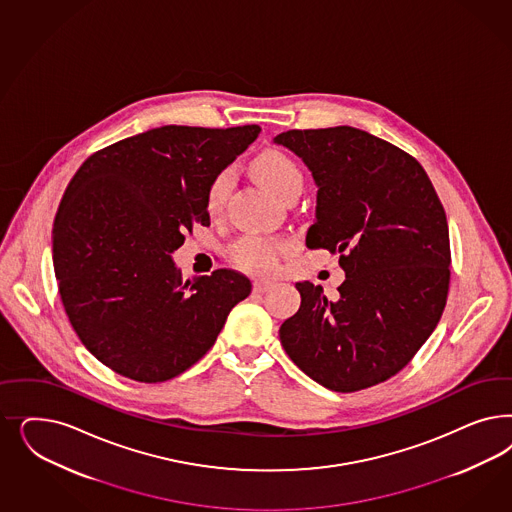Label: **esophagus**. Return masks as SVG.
I'll return each instance as SVG.
<instances>
[{
  "mask_svg": "<svg viewBox=\"0 0 512 512\" xmlns=\"http://www.w3.org/2000/svg\"><path fill=\"white\" fill-rule=\"evenodd\" d=\"M273 284H275V282L267 281V279H256L254 284H252V288H254V292H260V294H262L265 290H269Z\"/></svg>",
  "mask_w": 512,
  "mask_h": 512,
  "instance_id": "esophagus-1",
  "label": "esophagus"
}]
</instances>
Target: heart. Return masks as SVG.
I'll return each mask as SVG.
<instances>
[{"instance_id": "b5f03b06", "label": "heart", "mask_w": 512, "mask_h": 512, "mask_svg": "<svg viewBox=\"0 0 512 512\" xmlns=\"http://www.w3.org/2000/svg\"><path fill=\"white\" fill-rule=\"evenodd\" d=\"M254 171L265 188L277 198H281L282 192L288 190L292 184L303 182V175L296 162L282 154L281 150H264L254 162ZM231 184L233 169L228 167L209 186L207 207L211 211H218L222 207V203L230 194ZM279 252L281 245L265 235H247L241 241H237L231 250L235 264L250 271H271L277 264Z\"/></svg>"}]
</instances>
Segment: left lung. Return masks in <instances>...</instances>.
Instances as JSON below:
<instances>
[{
    "instance_id": "8db88e82",
    "label": "left lung",
    "mask_w": 512,
    "mask_h": 512,
    "mask_svg": "<svg viewBox=\"0 0 512 512\" xmlns=\"http://www.w3.org/2000/svg\"><path fill=\"white\" fill-rule=\"evenodd\" d=\"M273 143L303 160L318 190L305 245L339 252L345 271L337 301L296 282L282 347L328 390L375 386L413 360L445 309V209L413 156L358 128L290 130Z\"/></svg>"
}]
</instances>
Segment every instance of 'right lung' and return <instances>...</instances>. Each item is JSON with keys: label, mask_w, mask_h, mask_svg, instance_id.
Instances as JSON below:
<instances>
[{"label": "right lung", "mask_w": 512, "mask_h": 512, "mask_svg": "<svg viewBox=\"0 0 512 512\" xmlns=\"http://www.w3.org/2000/svg\"><path fill=\"white\" fill-rule=\"evenodd\" d=\"M260 126H162L84 162L52 228V262L69 322L118 375L164 382L215 345L252 284L233 269L182 281L173 252L192 224L209 226L211 182Z\"/></svg>", "instance_id": "1"}]
</instances>
